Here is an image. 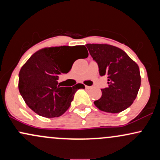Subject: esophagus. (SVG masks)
<instances>
[{
	"instance_id": "obj_1",
	"label": "esophagus",
	"mask_w": 160,
	"mask_h": 160,
	"mask_svg": "<svg viewBox=\"0 0 160 160\" xmlns=\"http://www.w3.org/2000/svg\"><path fill=\"white\" fill-rule=\"evenodd\" d=\"M86 89H90V86H85Z\"/></svg>"
}]
</instances>
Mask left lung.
<instances>
[{
  "label": "left lung",
  "instance_id": "obj_1",
  "mask_svg": "<svg viewBox=\"0 0 160 160\" xmlns=\"http://www.w3.org/2000/svg\"><path fill=\"white\" fill-rule=\"evenodd\" d=\"M89 54L98 63L101 76L108 77V87L94 102L101 111L120 113L132 105L141 86L138 65L123 50L109 44L88 43Z\"/></svg>",
  "mask_w": 160,
  "mask_h": 160
}]
</instances>
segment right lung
Wrapping results in <instances>:
<instances>
[{
	"mask_svg": "<svg viewBox=\"0 0 160 160\" xmlns=\"http://www.w3.org/2000/svg\"><path fill=\"white\" fill-rule=\"evenodd\" d=\"M89 56L85 46L45 47L34 52L24 64L19 74V90L25 102L33 111L47 118L58 117L68 109L78 89L58 85V74H67L75 60Z\"/></svg>",
	"mask_w": 160,
	"mask_h": 160,
	"instance_id": "obj_1",
	"label": "right lung"
}]
</instances>
